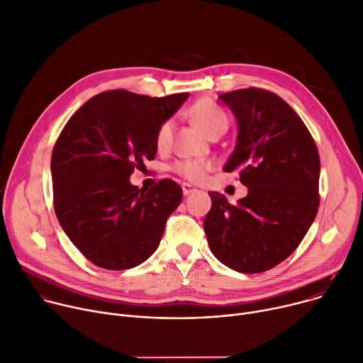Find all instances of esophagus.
Returning a JSON list of instances; mask_svg holds the SVG:
<instances>
[{
	"label": "esophagus",
	"mask_w": 363,
	"mask_h": 363,
	"mask_svg": "<svg viewBox=\"0 0 363 363\" xmlns=\"http://www.w3.org/2000/svg\"><path fill=\"white\" fill-rule=\"evenodd\" d=\"M194 191H196V188L192 186L191 184H186V182L182 184V192H184V195H189V194L194 192Z\"/></svg>",
	"instance_id": "1"
}]
</instances>
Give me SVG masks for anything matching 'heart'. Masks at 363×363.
I'll list each match as a JSON object with an SVG mask.
<instances>
[{
	"label": "heart",
	"instance_id": "obj_1",
	"mask_svg": "<svg viewBox=\"0 0 363 363\" xmlns=\"http://www.w3.org/2000/svg\"><path fill=\"white\" fill-rule=\"evenodd\" d=\"M189 114L194 124L199 127L206 136H210L216 133V131H225L228 127V118L225 113L208 100H201L199 103H195L191 107ZM172 120H167L160 124L156 133V145L159 147L168 145L172 135ZM210 168L211 164L204 160H179L172 167V169L178 175L192 182L201 181Z\"/></svg>",
	"mask_w": 363,
	"mask_h": 363
}]
</instances>
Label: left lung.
Returning a JSON list of instances; mask_svg holds the SVG:
<instances>
[{
	"label": "left lung",
	"mask_w": 363,
	"mask_h": 363,
	"mask_svg": "<svg viewBox=\"0 0 363 363\" xmlns=\"http://www.w3.org/2000/svg\"><path fill=\"white\" fill-rule=\"evenodd\" d=\"M238 140L223 171H239L247 195L232 206L208 192L204 232L213 255L242 274L265 272L307 235L318 210L320 157L308 128L281 96L247 88L221 94Z\"/></svg>",
	"instance_id": "obj_1"
}]
</instances>
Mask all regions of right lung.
<instances>
[{"label": "right lung", "instance_id": "add662e5", "mask_svg": "<svg viewBox=\"0 0 363 363\" xmlns=\"http://www.w3.org/2000/svg\"><path fill=\"white\" fill-rule=\"evenodd\" d=\"M188 96L114 89L92 96L63 127L50 162L55 213L94 265L130 269L157 249L168 217L182 201V188L163 179L139 189L130 175L155 159L160 124Z\"/></svg>", "mask_w": 363, "mask_h": 363}]
</instances>
